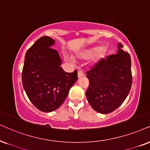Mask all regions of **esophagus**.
Returning <instances> with one entry per match:
<instances>
[{"instance_id":"34e87169","label":"esophagus","mask_w":150,"mask_h":150,"mask_svg":"<svg viewBox=\"0 0 150 150\" xmlns=\"http://www.w3.org/2000/svg\"><path fill=\"white\" fill-rule=\"evenodd\" d=\"M77 75H78V77H81L84 76V73H83L81 71H79L78 73H77Z\"/></svg>"}]
</instances>
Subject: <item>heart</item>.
<instances>
[{
    "label": "heart",
    "instance_id": "1",
    "mask_svg": "<svg viewBox=\"0 0 150 150\" xmlns=\"http://www.w3.org/2000/svg\"><path fill=\"white\" fill-rule=\"evenodd\" d=\"M99 53V57H102V56H104L105 53V49H103L101 47H98V48H95L93 49H91V50L86 51L84 53H83L82 54H81V57L84 59H90L96 55V54Z\"/></svg>",
    "mask_w": 150,
    "mask_h": 150
}]
</instances>
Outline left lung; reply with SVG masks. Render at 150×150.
<instances>
[{"mask_svg": "<svg viewBox=\"0 0 150 150\" xmlns=\"http://www.w3.org/2000/svg\"><path fill=\"white\" fill-rule=\"evenodd\" d=\"M118 44L117 54L102 58L86 72L89 86L86 95L88 103L98 113L113 112L122 105L132 84L131 58Z\"/></svg>", "mask_w": 150, "mask_h": 150, "instance_id": "obj_1", "label": "left lung"}]
</instances>
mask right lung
Listing matches in <instances>:
<instances>
[{
  "instance_id": "obj_1",
  "label": "right lung",
  "mask_w": 150,
  "mask_h": 150,
  "mask_svg": "<svg viewBox=\"0 0 150 150\" xmlns=\"http://www.w3.org/2000/svg\"><path fill=\"white\" fill-rule=\"evenodd\" d=\"M55 41L39 38L25 56L22 83L30 102L43 112H51L65 101L77 79V71L66 73L60 66L58 51L51 48Z\"/></svg>"
}]
</instances>
